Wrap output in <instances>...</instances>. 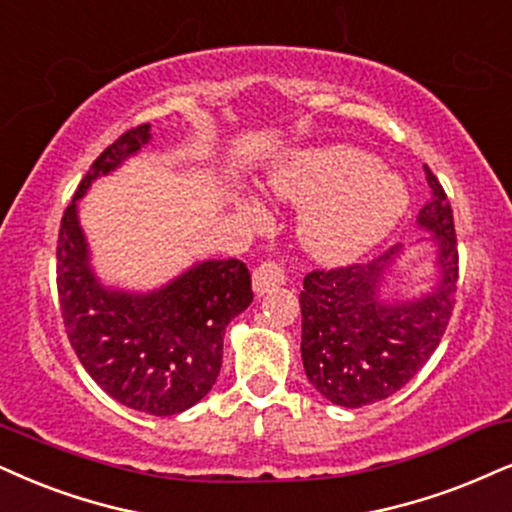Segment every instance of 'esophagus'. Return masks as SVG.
I'll use <instances>...</instances> for the list:
<instances>
[{
  "label": "esophagus",
  "instance_id": "obj_1",
  "mask_svg": "<svg viewBox=\"0 0 512 512\" xmlns=\"http://www.w3.org/2000/svg\"><path fill=\"white\" fill-rule=\"evenodd\" d=\"M285 280H287L285 270H282L273 261L261 263V266L254 270V275H251V282H254V292L258 296H263V294L273 292V289H277V287H282V285H285Z\"/></svg>",
  "mask_w": 512,
  "mask_h": 512
}]
</instances>
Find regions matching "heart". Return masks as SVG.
I'll return each instance as SVG.
<instances>
[{
    "instance_id": "obj_1",
    "label": "heart",
    "mask_w": 512,
    "mask_h": 512,
    "mask_svg": "<svg viewBox=\"0 0 512 512\" xmlns=\"http://www.w3.org/2000/svg\"><path fill=\"white\" fill-rule=\"evenodd\" d=\"M268 185L280 199L304 206L299 239L325 263H351L368 254L408 208L406 185L377 168L370 154L344 144L289 154L270 170ZM237 204L256 218L263 213L251 194H239Z\"/></svg>"
}]
</instances>
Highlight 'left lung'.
I'll return each mask as SVG.
<instances>
[{"label":"left lung","instance_id":"8db88e82","mask_svg":"<svg viewBox=\"0 0 512 512\" xmlns=\"http://www.w3.org/2000/svg\"><path fill=\"white\" fill-rule=\"evenodd\" d=\"M425 175L432 201L420 208L415 227L430 237L415 244L434 246L430 289L391 292L389 277L406 258L401 244L370 263L304 277L301 361L308 382L337 406L361 408L396 394L430 361L451 320L458 282L453 211L427 166Z\"/></svg>","mask_w":512,"mask_h":512}]
</instances>
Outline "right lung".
<instances>
[{
	"label": "right lung",
	"mask_w": 512,
	"mask_h": 512,
	"mask_svg": "<svg viewBox=\"0 0 512 512\" xmlns=\"http://www.w3.org/2000/svg\"><path fill=\"white\" fill-rule=\"evenodd\" d=\"M151 142V125L102 151L61 218L56 285L63 325L82 368L111 399L149 415H178L211 391L225 327L254 301L242 261H197L166 285L135 292L104 285L92 268L78 201Z\"/></svg>",
	"instance_id": "1"
}]
</instances>
